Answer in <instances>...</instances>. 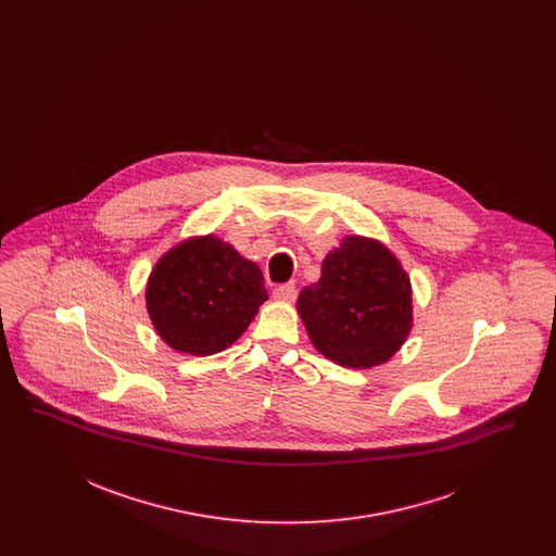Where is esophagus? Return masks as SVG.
Returning <instances> with one entry per match:
<instances>
[{
	"mask_svg": "<svg viewBox=\"0 0 556 556\" xmlns=\"http://www.w3.org/2000/svg\"><path fill=\"white\" fill-rule=\"evenodd\" d=\"M295 295H298V290H295V286H291V283L277 286V288L273 290V298H275V300H281V302H293Z\"/></svg>",
	"mask_w": 556,
	"mask_h": 556,
	"instance_id": "34e87169",
	"label": "esophagus"
}]
</instances>
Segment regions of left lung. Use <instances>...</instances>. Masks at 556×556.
Instances as JSON below:
<instances>
[{
  "label": "left lung",
  "mask_w": 556,
  "mask_h": 556,
  "mask_svg": "<svg viewBox=\"0 0 556 556\" xmlns=\"http://www.w3.org/2000/svg\"><path fill=\"white\" fill-rule=\"evenodd\" d=\"M298 313L323 356L369 369L392 358L410 331V281L388 248L350 236L302 290Z\"/></svg>",
  "instance_id": "8db88e82"
}]
</instances>
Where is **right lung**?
I'll list each match as a JSON object with an SVG mask.
<instances>
[{"label":"right lung","instance_id":"right-lung-1","mask_svg":"<svg viewBox=\"0 0 556 556\" xmlns=\"http://www.w3.org/2000/svg\"><path fill=\"white\" fill-rule=\"evenodd\" d=\"M146 300L166 344L211 356L233 344L256 317L266 300L265 277L218 238L187 239L154 266Z\"/></svg>","mask_w":556,"mask_h":556}]
</instances>
